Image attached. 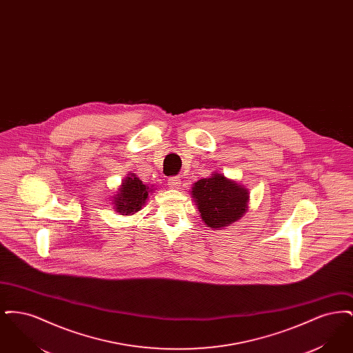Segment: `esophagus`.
<instances>
[{"label":"esophagus","mask_w":353,"mask_h":353,"mask_svg":"<svg viewBox=\"0 0 353 353\" xmlns=\"http://www.w3.org/2000/svg\"><path fill=\"white\" fill-rule=\"evenodd\" d=\"M168 185L172 189H177L180 185H181V180L180 177H169Z\"/></svg>","instance_id":"obj_1"}]
</instances>
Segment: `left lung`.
I'll return each instance as SVG.
<instances>
[{"mask_svg": "<svg viewBox=\"0 0 353 353\" xmlns=\"http://www.w3.org/2000/svg\"><path fill=\"white\" fill-rule=\"evenodd\" d=\"M192 196L209 228L228 226L248 210L249 192L221 173L199 180L192 188Z\"/></svg>", "mask_w": 353, "mask_h": 353, "instance_id": "8db88e82", "label": "left lung"}]
</instances>
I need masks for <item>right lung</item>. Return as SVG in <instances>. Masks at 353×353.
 Segmentation results:
<instances>
[{"label":"right lung","mask_w":353,"mask_h":353,"mask_svg":"<svg viewBox=\"0 0 353 353\" xmlns=\"http://www.w3.org/2000/svg\"><path fill=\"white\" fill-rule=\"evenodd\" d=\"M148 189L134 174L127 177L115 199L117 210L121 214H134L140 210L148 197Z\"/></svg>","instance_id":"add662e5"}]
</instances>
